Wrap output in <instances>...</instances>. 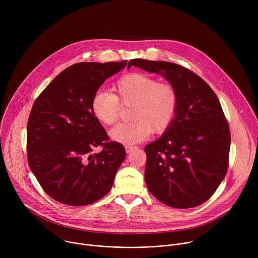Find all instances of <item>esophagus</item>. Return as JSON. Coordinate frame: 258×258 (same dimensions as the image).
Listing matches in <instances>:
<instances>
[{"mask_svg": "<svg viewBox=\"0 0 258 258\" xmlns=\"http://www.w3.org/2000/svg\"><path fill=\"white\" fill-rule=\"evenodd\" d=\"M135 149H137L136 146H131V145L125 146V152H126V153H131V152L134 151Z\"/></svg>", "mask_w": 258, "mask_h": 258, "instance_id": "34e87169", "label": "esophagus"}]
</instances>
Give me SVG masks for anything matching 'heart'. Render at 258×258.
Masks as SVG:
<instances>
[{
  "mask_svg": "<svg viewBox=\"0 0 258 258\" xmlns=\"http://www.w3.org/2000/svg\"><path fill=\"white\" fill-rule=\"evenodd\" d=\"M113 93L97 92L91 101L95 118L104 125L113 124L119 115L120 104L131 105L133 121L117 124L109 132L115 142L137 144L153 132H164L173 121L178 104L175 89L146 73L123 76L113 86Z\"/></svg>",
  "mask_w": 258,
  "mask_h": 258,
  "instance_id": "b5f03b06",
  "label": "heart"
}]
</instances>
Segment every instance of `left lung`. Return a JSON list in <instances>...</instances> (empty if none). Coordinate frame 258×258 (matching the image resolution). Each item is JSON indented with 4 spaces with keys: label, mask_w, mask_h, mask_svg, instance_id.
Here are the masks:
<instances>
[{
    "label": "left lung",
    "mask_w": 258,
    "mask_h": 258,
    "mask_svg": "<svg viewBox=\"0 0 258 258\" xmlns=\"http://www.w3.org/2000/svg\"><path fill=\"white\" fill-rule=\"evenodd\" d=\"M132 66L164 77L178 97L171 124L145 147L147 188L167 206L196 207L213 195L227 173L231 135L222 106L201 78L180 65L133 59L127 68Z\"/></svg>",
    "instance_id": "left-lung-1"
}]
</instances>
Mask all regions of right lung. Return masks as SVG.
Instances as JSON below:
<instances>
[{
  "mask_svg": "<svg viewBox=\"0 0 258 258\" xmlns=\"http://www.w3.org/2000/svg\"><path fill=\"white\" fill-rule=\"evenodd\" d=\"M122 62H81L64 69L35 100L27 123V159L44 191L70 206L89 205L113 185L125 158L123 146L109 142L91 101ZM102 145L99 154H92Z\"/></svg>",
  "mask_w": 258,
  "mask_h": 258,
  "instance_id": "right-lung-1",
  "label": "right lung"
}]
</instances>
